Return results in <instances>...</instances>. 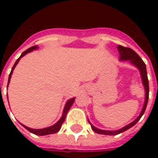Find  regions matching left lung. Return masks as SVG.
Returning <instances> with one entry per match:
<instances>
[{
  "mask_svg": "<svg viewBox=\"0 0 158 158\" xmlns=\"http://www.w3.org/2000/svg\"><path fill=\"white\" fill-rule=\"evenodd\" d=\"M118 49L119 54H120V60L122 61H125V60H129L130 61L131 63H133L134 65L135 66L136 68H138V69L140 72V75H141V79H142V83L145 87V90H146V100H145V103H144V106H143L141 113L139 114V116L137 118L133 121L132 123H130L129 124L126 125L125 127H123L122 129H118V130H115V131H109V130H102V129H99L96 128L95 126H93L90 123V125L92 129L97 134L100 135H118L120 133L124 132L127 129H130L131 127L135 124L136 123L139 121L140 118L142 117V115L146 111V106H147V102H148V98H149V82H148V78H147V73H146V68L145 62H143L142 59L140 58L139 55L136 53L135 51H133L132 49L129 48V47H124L122 45H118Z\"/></svg>",
  "mask_w": 158,
  "mask_h": 158,
  "instance_id": "1",
  "label": "left lung"
}]
</instances>
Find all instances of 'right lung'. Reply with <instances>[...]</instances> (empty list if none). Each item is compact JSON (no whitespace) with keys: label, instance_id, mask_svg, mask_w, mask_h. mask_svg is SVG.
I'll use <instances>...</instances> for the list:
<instances>
[{"label":"right lung","instance_id":"add662e5","mask_svg":"<svg viewBox=\"0 0 158 158\" xmlns=\"http://www.w3.org/2000/svg\"><path fill=\"white\" fill-rule=\"evenodd\" d=\"M37 48H38V47H37V45H35V46H32V47H30V48L27 49L25 52H23L22 55L20 56V57H19V58H18V60L16 61V62L14 63V65H13V67H12V70H11V73H10V74H9L8 83H7V84H9V82H10V79H11V76H12V72H13V69H15V67L17 66V64H18V62H19L20 58L23 57V56H25L27 53L32 52V51H34V50H35V49ZM74 100H75V98H72V99L69 100V101L67 102V103H66V105H65V107H64V110H63V113H62V118H60V120H59L58 122L56 123L54 125L51 126V127H48V128H45V129H30V128H29V127H27V126L25 125H23V124H22V125L27 130H29V132L33 133V134H35V135H47L55 134V133L58 132L59 130H60V129H61V126H62V124L63 123V122H64V120H65L67 113H68L69 110L70 109V107L72 106V105L73 104V102H74Z\"/></svg>","mask_w":158,"mask_h":158}]
</instances>
